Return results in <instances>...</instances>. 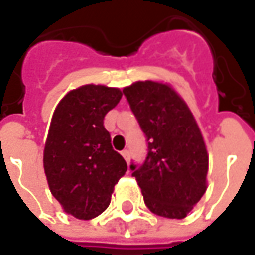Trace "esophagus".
<instances>
[{"instance_id":"esophagus-1","label":"esophagus","mask_w":255,"mask_h":255,"mask_svg":"<svg viewBox=\"0 0 255 255\" xmlns=\"http://www.w3.org/2000/svg\"><path fill=\"white\" fill-rule=\"evenodd\" d=\"M122 156L125 157V160H126V162H129V159H130V153H129V150H128V149L122 150Z\"/></svg>"}]
</instances>
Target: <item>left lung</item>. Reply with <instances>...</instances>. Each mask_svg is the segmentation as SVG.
<instances>
[{
    "label": "left lung",
    "instance_id": "left-lung-1",
    "mask_svg": "<svg viewBox=\"0 0 255 255\" xmlns=\"http://www.w3.org/2000/svg\"><path fill=\"white\" fill-rule=\"evenodd\" d=\"M123 93L146 136L147 156L130 164L147 209L184 219L206 193L209 154L189 106L169 85L144 81Z\"/></svg>",
    "mask_w": 255,
    "mask_h": 255
}]
</instances>
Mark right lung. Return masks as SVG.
<instances>
[{
    "label": "right lung",
    "instance_id": "obj_1",
    "mask_svg": "<svg viewBox=\"0 0 255 255\" xmlns=\"http://www.w3.org/2000/svg\"><path fill=\"white\" fill-rule=\"evenodd\" d=\"M122 98L118 88L84 85L55 109L44 149L49 190L68 214L91 220L108 209L113 187L128 170L103 126Z\"/></svg>",
    "mask_w": 255,
    "mask_h": 255
}]
</instances>
